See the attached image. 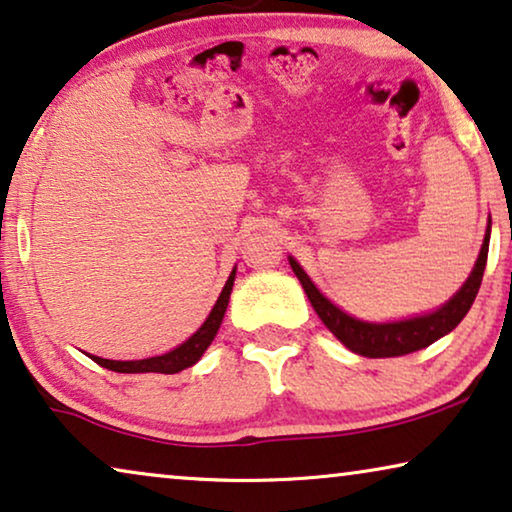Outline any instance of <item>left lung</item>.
I'll return each mask as SVG.
<instances>
[{
    "mask_svg": "<svg viewBox=\"0 0 512 512\" xmlns=\"http://www.w3.org/2000/svg\"><path fill=\"white\" fill-rule=\"evenodd\" d=\"M490 233L492 219L487 221L485 240L476 258V265H473V270L469 277H466L462 288H459L446 305L420 316L399 318V321L376 323L362 321V318L346 314L344 309H339L335 302L328 300L321 291H318L314 281L309 279V274L302 270V265L295 261L293 256H288V263H291L295 277L300 279L302 288H305L307 298L318 318H321L325 328H328L348 351L365 355V358H397V355L420 351V348L434 344L436 339L446 337L448 332H453L457 325L462 323V318L469 314L473 300H476L478 295L480 281H483L487 251H490Z\"/></svg>",
    "mask_w": 512,
    "mask_h": 512,
    "instance_id": "obj_1",
    "label": "left lung"
}]
</instances>
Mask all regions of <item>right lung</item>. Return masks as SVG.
Wrapping results in <instances>:
<instances>
[{
    "mask_svg": "<svg viewBox=\"0 0 512 512\" xmlns=\"http://www.w3.org/2000/svg\"><path fill=\"white\" fill-rule=\"evenodd\" d=\"M235 270L238 268H233V272L228 274L226 286L221 288L219 298H217V302H214L210 314H207L205 323L187 339V342L175 346L173 351L152 355V358H143V360H108V358H99V355H90V353H87V358H92L96 365L106 367V369H110V372H120V374H147V372L177 374V372H182V369L196 365V362L203 358L207 346L212 344V339L217 337L221 321H224L228 300H231V291H233Z\"/></svg>",
    "mask_w": 512,
    "mask_h": 512,
    "instance_id": "1",
    "label": "right lung"
}]
</instances>
